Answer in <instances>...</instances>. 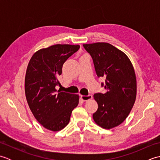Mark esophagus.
Segmentation results:
<instances>
[{
	"label": "esophagus",
	"instance_id": "1",
	"mask_svg": "<svg viewBox=\"0 0 160 160\" xmlns=\"http://www.w3.org/2000/svg\"><path fill=\"white\" fill-rule=\"evenodd\" d=\"M81 99L83 101H87L92 99V96L91 95H88V96H81Z\"/></svg>",
	"mask_w": 160,
	"mask_h": 160
}]
</instances>
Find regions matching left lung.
Returning a JSON list of instances; mask_svg holds the SVG:
<instances>
[{"mask_svg": "<svg viewBox=\"0 0 160 160\" xmlns=\"http://www.w3.org/2000/svg\"><path fill=\"white\" fill-rule=\"evenodd\" d=\"M83 47L92 58L98 77L105 78L101 84L104 93L93 96L98 108L93 118L102 128H113L126 120L136 99L134 68L128 57L109 43L84 44Z\"/></svg>", "mask_w": 160, "mask_h": 160, "instance_id": "1", "label": "left lung"}]
</instances>
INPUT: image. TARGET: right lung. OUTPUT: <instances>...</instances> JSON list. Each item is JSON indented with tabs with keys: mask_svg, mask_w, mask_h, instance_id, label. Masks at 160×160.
<instances>
[{
	"mask_svg": "<svg viewBox=\"0 0 160 160\" xmlns=\"http://www.w3.org/2000/svg\"><path fill=\"white\" fill-rule=\"evenodd\" d=\"M80 45H58L41 49L33 54L25 79L26 99L33 116L44 128L59 131L69 124L79 96L56 90L58 78L64 62Z\"/></svg>",
	"mask_w": 160,
	"mask_h": 160,
	"instance_id": "right-lung-1",
	"label": "right lung"
}]
</instances>
